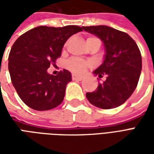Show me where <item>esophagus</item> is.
Here are the masks:
<instances>
[{
    "label": "esophagus",
    "mask_w": 154,
    "mask_h": 154,
    "mask_svg": "<svg viewBox=\"0 0 154 154\" xmlns=\"http://www.w3.org/2000/svg\"><path fill=\"white\" fill-rule=\"evenodd\" d=\"M72 78L73 81H82L83 79V77H81V76H77V75H72Z\"/></svg>",
    "instance_id": "1"
}]
</instances>
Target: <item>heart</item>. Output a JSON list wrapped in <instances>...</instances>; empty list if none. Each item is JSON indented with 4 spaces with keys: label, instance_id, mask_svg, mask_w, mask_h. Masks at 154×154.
<instances>
[{
    "label": "heart",
    "instance_id": "b5f03b06",
    "mask_svg": "<svg viewBox=\"0 0 154 154\" xmlns=\"http://www.w3.org/2000/svg\"><path fill=\"white\" fill-rule=\"evenodd\" d=\"M97 38L95 37H89L87 40ZM91 65V63L89 61L84 60L79 57H72L67 62V67L68 70L72 72L73 73L82 74L86 72L87 68Z\"/></svg>",
    "mask_w": 154,
    "mask_h": 154
}]
</instances>
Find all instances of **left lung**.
Wrapping results in <instances>:
<instances>
[{
  "instance_id": "obj_1",
  "label": "left lung",
  "mask_w": 154,
  "mask_h": 154,
  "mask_svg": "<svg viewBox=\"0 0 154 154\" xmlns=\"http://www.w3.org/2000/svg\"><path fill=\"white\" fill-rule=\"evenodd\" d=\"M84 30L103 41L106 56L103 63L94 71L100 78L97 90L87 92V100L101 109H113L125 103L139 82L142 70V57L138 45L128 34L106 25L83 26Z\"/></svg>"
}]
</instances>
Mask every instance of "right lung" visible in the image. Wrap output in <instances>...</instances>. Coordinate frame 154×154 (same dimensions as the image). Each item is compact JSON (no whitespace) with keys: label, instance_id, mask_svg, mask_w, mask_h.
Here are the masks:
<instances>
[{"label":"right lung","instance_id":"add662e5","mask_svg":"<svg viewBox=\"0 0 154 154\" xmlns=\"http://www.w3.org/2000/svg\"><path fill=\"white\" fill-rule=\"evenodd\" d=\"M82 30L77 25L38 26L14 43L8 57L9 72L19 97L29 107L48 110L63 102L71 73L63 69L54 76L47 70L60 57L66 41Z\"/></svg>","mask_w":154,"mask_h":154}]
</instances>
